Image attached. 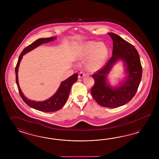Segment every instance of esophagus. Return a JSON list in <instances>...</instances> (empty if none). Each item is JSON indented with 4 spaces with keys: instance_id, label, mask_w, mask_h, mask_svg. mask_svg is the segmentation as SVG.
I'll return each mask as SVG.
<instances>
[{
    "instance_id": "obj_1",
    "label": "esophagus",
    "mask_w": 159,
    "mask_h": 159,
    "mask_svg": "<svg viewBox=\"0 0 159 159\" xmlns=\"http://www.w3.org/2000/svg\"><path fill=\"white\" fill-rule=\"evenodd\" d=\"M86 75V74L85 73L81 72L79 73V76H78V77H79V79H81V78H82V77H84V76Z\"/></svg>"
}]
</instances>
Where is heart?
Masks as SVG:
<instances>
[{"instance_id":"heart-1","label":"heart","mask_w":159,"mask_h":159,"mask_svg":"<svg viewBox=\"0 0 159 159\" xmlns=\"http://www.w3.org/2000/svg\"><path fill=\"white\" fill-rule=\"evenodd\" d=\"M76 56L80 61L89 58L87 62V68L91 71H96L106 62L108 57V49L104 43L88 41L79 48Z\"/></svg>"}]
</instances>
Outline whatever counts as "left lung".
Listing matches in <instances>:
<instances>
[{"label":"left lung","mask_w":159,"mask_h":159,"mask_svg":"<svg viewBox=\"0 0 159 159\" xmlns=\"http://www.w3.org/2000/svg\"><path fill=\"white\" fill-rule=\"evenodd\" d=\"M108 34L113 41L112 55L103 67L93 75L95 83L91 93L99 105L116 108L125 105L135 96L141 81L142 67L139 55L134 45L117 34ZM118 60L125 62L127 76L120 87L113 88L107 83L106 76Z\"/></svg>","instance_id":"left-lung-1"}]
</instances>
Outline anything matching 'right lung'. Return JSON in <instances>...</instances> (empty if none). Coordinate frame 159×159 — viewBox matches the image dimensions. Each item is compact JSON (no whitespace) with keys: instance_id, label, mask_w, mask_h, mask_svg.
<instances>
[{"instance_id":"right-lung-1","label":"right lung","mask_w":159,"mask_h":159,"mask_svg":"<svg viewBox=\"0 0 159 159\" xmlns=\"http://www.w3.org/2000/svg\"><path fill=\"white\" fill-rule=\"evenodd\" d=\"M56 39L57 37H51L49 38H45V39H39L35 41L34 43H33L29 45V46L24 48L22 52L20 55L18 62L17 63L16 66L15 68L16 82L18 87V90H19L20 96L23 99V100L28 106L39 111H43V112H54V111H58L59 110H60L66 102L73 84L75 82H76L77 80L78 74L76 73L73 75L72 76L67 78V79L65 80V81H63L61 83L59 87L58 88V90L57 92L53 94L52 96L45 101H35L31 100L24 96L23 93L21 92L19 84L18 69L19 66L20 62L23 58V56L25 53L30 52V51L34 49V48L39 47L40 45L43 43H47L50 41H53Z\"/></svg>"}]
</instances>
